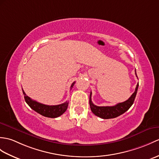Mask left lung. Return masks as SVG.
Instances as JSON below:
<instances>
[{
  "instance_id": "obj_1",
  "label": "left lung",
  "mask_w": 159,
  "mask_h": 159,
  "mask_svg": "<svg viewBox=\"0 0 159 159\" xmlns=\"http://www.w3.org/2000/svg\"><path fill=\"white\" fill-rule=\"evenodd\" d=\"M135 75L138 77L137 74H136V71ZM138 86L139 83L137 84V86H136L134 93L131 95V97L129 98L127 100L124 102L119 103V104H117L113 106H98L94 105L91 101L92 93L91 92L89 97V105L92 112H93L95 116H98L104 119H113V118H116L121 115V114H123V113L127 111V110L130 108V107L133 105V104H134L136 94H137Z\"/></svg>"
}]
</instances>
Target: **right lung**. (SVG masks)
Returning a JSON list of instances; mask_svg holds the SVG:
<instances>
[{"label": "right lung", "instance_id": "1", "mask_svg": "<svg viewBox=\"0 0 159 159\" xmlns=\"http://www.w3.org/2000/svg\"><path fill=\"white\" fill-rule=\"evenodd\" d=\"M75 83V82H74L72 84L70 89H72V88L73 87ZM22 91H23V93L24 95L25 101L27 103L28 105L30 107L32 110H34V111L45 117L57 118L64 114L68 108L69 103V102L68 101L63 103L61 104L55 106L45 105L35 100H32L30 98H29L28 95H26V94L25 93V92L23 89H22Z\"/></svg>", "mask_w": 159, "mask_h": 159}]
</instances>
